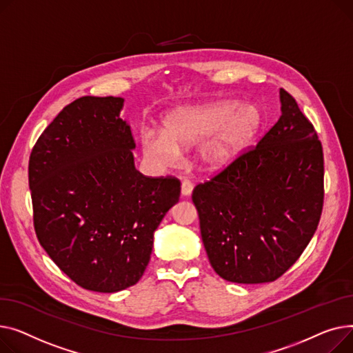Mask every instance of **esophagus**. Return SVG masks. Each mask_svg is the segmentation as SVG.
Returning <instances> with one entry per match:
<instances>
[{
	"label": "esophagus",
	"instance_id": "1",
	"mask_svg": "<svg viewBox=\"0 0 353 353\" xmlns=\"http://www.w3.org/2000/svg\"><path fill=\"white\" fill-rule=\"evenodd\" d=\"M182 195H185V196H188V195H191V192H192V190H194V183H192V181H190V179H183L182 181Z\"/></svg>",
	"mask_w": 353,
	"mask_h": 353
}]
</instances>
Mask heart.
<instances>
[{
    "label": "heart",
    "instance_id": "heart-1",
    "mask_svg": "<svg viewBox=\"0 0 353 353\" xmlns=\"http://www.w3.org/2000/svg\"><path fill=\"white\" fill-rule=\"evenodd\" d=\"M259 125L258 108L235 101L183 108L167 117L162 132L145 131L142 150L155 163L168 165L178 158V147H192L205 140L201 147L203 162L222 168L243 151Z\"/></svg>",
    "mask_w": 353,
    "mask_h": 353
}]
</instances>
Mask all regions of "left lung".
<instances>
[{"label": "left lung", "instance_id": "8db88e82", "mask_svg": "<svg viewBox=\"0 0 353 353\" xmlns=\"http://www.w3.org/2000/svg\"><path fill=\"white\" fill-rule=\"evenodd\" d=\"M281 102V118L255 147L192 192L206 255L230 282L281 278L302 255L321 219L322 143L283 88Z\"/></svg>", "mask_w": 353, "mask_h": 353}]
</instances>
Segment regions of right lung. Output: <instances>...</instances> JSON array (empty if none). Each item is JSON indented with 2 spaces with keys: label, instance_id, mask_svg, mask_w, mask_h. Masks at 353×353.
I'll return each instance as SVG.
<instances>
[{
  "label": "right lung",
  "instance_id": "right-lung-1",
  "mask_svg": "<svg viewBox=\"0 0 353 353\" xmlns=\"http://www.w3.org/2000/svg\"><path fill=\"white\" fill-rule=\"evenodd\" d=\"M119 97H81L37 139L28 183L37 238L78 286L111 294L148 266L154 231L179 201L175 176L135 170Z\"/></svg>",
  "mask_w": 353,
  "mask_h": 353
}]
</instances>
